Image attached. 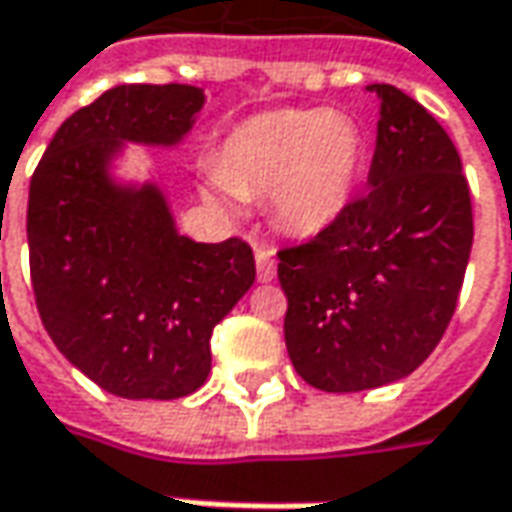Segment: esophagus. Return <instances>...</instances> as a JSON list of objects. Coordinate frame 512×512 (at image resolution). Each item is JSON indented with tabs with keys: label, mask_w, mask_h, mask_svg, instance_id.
Instances as JSON below:
<instances>
[{
	"label": "esophagus",
	"mask_w": 512,
	"mask_h": 512,
	"mask_svg": "<svg viewBox=\"0 0 512 512\" xmlns=\"http://www.w3.org/2000/svg\"><path fill=\"white\" fill-rule=\"evenodd\" d=\"M256 273H259V281L276 279V253L273 250L256 248Z\"/></svg>",
	"instance_id": "34e87169"
}]
</instances>
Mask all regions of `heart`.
I'll return each instance as SVG.
<instances>
[{
  "mask_svg": "<svg viewBox=\"0 0 512 512\" xmlns=\"http://www.w3.org/2000/svg\"><path fill=\"white\" fill-rule=\"evenodd\" d=\"M369 140L338 109H273L236 123L205 163L202 194L222 211L267 194L273 222L290 236H315L338 222L358 191Z\"/></svg>",
  "mask_w": 512,
  "mask_h": 512,
  "instance_id": "obj_1",
  "label": "heart"
}]
</instances>
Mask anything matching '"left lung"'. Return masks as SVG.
<instances>
[{"mask_svg":"<svg viewBox=\"0 0 512 512\" xmlns=\"http://www.w3.org/2000/svg\"><path fill=\"white\" fill-rule=\"evenodd\" d=\"M366 194L312 242L279 253L284 341L321 392L408 377L451 324L471 259V191L448 132L392 84Z\"/></svg>","mask_w":512,"mask_h":512,"instance_id":"1","label":"left lung"}]
</instances>
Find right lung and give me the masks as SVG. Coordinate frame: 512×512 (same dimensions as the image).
Masks as SVG:
<instances>
[{
    "label": "right lung",
    "instance_id": "add662e5",
    "mask_svg": "<svg viewBox=\"0 0 512 512\" xmlns=\"http://www.w3.org/2000/svg\"><path fill=\"white\" fill-rule=\"evenodd\" d=\"M205 92L120 84L61 123L30 180L27 245L41 324L109 394L177 400L211 372V332L256 279L242 239L194 242L154 180L120 177L126 143L177 149Z\"/></svg>",
    "mask_w": 512,
    "mask_h": 512
}]
</instances>
